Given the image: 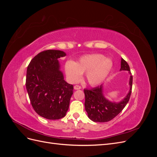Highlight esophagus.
Wrapping results in <instances>:
<instances>
[{
  "label": "esophagus",
  "mask_w": 157,
  "mask_h": 157,
  "mask_svg": "<svg viewBox=\"0 0 157 157\" xmlns=\"http://www.w3.org/2000/svg\"><path fill=\"white\" fill-rule=\"evenodd\" d=\"M74 88H75V90H80V88H81V86H79V85H75V86H74Z\"/></svg>",
  "instance_id": "obj_1"
}]
</instances>
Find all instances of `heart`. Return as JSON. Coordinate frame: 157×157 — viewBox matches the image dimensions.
Wrapping results in <instances>:
<instances>
[{
	"mask_svg": "<svg viewBox=\"0 0 157 157\" xmlns=\"http://www.w3.org/2000/svg\"><path fill=\"white\" fill-rule=\"evenodd\" d=\"M112 66L110 59L105 58L102 54H93L81 57L77 63L67 61L65 64V71L73 82H78L82 73H86L88 82L92 86H96L106 78Z\"/></svg>",
	"mask_w": 157,
	"mask_h": 157,
	"instance_id": "b5f03b06",
	"label": "heart"
}]
</instances>
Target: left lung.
<instances>
[{
	"mask_svg": "<svg viewBox=\"0 0 157 157\" xmlns=\"http://www.w3.org/2000/svg\"><path fill=\"white\" fill-rule=\"evenodd\" d=\"M122 70L128 71L131 76L129 82L130 86V91L126 98L121 102L113 103L106 99L103 96L102 85L91 90H84L85 109L90 120L98 122H109L117 117L126 105L131 96L133 77L130 72L129 65L122 58L121 59V71Z\"/></svg>",
	"mask_w": 157,
	"mask_h": 157,
	"instance_id": "obj_1",
	"label": "left lung"
}]
</instances>
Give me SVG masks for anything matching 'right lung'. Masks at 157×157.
<instances>
[{
  "instance_id": "obj_1",
  "label": "right lung",
  "mask_w": 157,
  "mask_h": 157,
  "mask_svg": "<svg viewBox=\"0 0 157 157\" xmlns=\"http://www.w3.org/2000/svg\"><path fill=\"white\" fill-rule=\"evenodd\" d=\"M63 51L47 50L33 58L27 69L26 88L33 108L42 117L60 119L68 111L73 86L64 80L58 58Z\"/></svg>"
}]
</instances>
